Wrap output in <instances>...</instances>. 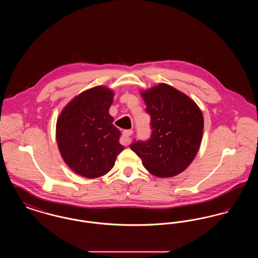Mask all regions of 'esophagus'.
Instances as JSON below:
<instances>
[{
    "instance_id": "34e87169",
    "label": "esophagus",
    "mask_w": 258,
    "mask_h": 258,
    "mask_svg": "<svg viewBox=\"0 0 258 258\" xmlns=\"http://www.w3.org/2000/svg\"><path fill=\"white\" fill-rule=\"evenodd\" d=\"M133 130H125V131H123V136H122V138H121V143L124 145V146H126V145H128L130 144V141H131V135H133Z\"/></svg>"
}]
</instances>
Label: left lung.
<instances>
[{
  "mask_svg": "<svg viewBox=\"0 0 258 258\" xmlns=\"http://www.w3.org/2000/svg\"><path fill=\"white\" fill-rule=\"evenodd\" d=\"M151 116L152 135L130 147L144 167L160 178L186 169L200 147L204 127L202 112L184 93L164 83L141 92Z\"/></svg>",
  "mask_w": 258,
  "mask_h": 258,
  "instance_id": "1",
  "label": "left lung"
}]
</instances>
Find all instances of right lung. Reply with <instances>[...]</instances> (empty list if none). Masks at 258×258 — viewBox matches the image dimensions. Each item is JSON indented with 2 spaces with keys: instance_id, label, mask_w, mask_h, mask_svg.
<instances>
[{
  "instance_id": "obj_1",
  "label": "right lung",
  "mask_w": 258,
  "mask_h": 258,
  "mask_svg": "<svg viewBox=\"0 0 258 258\" xmlns=\"http://www.w3.org/2000/svg\"><path fill=\"white\" fill-rule=\"evenodd\" d=\"M114 94L104 86L78 95L61 110L56 138L64 162L76 174L94 179L105 175L123 151L121 132L108 111Z\"/></svg>"
}]
</instances>
